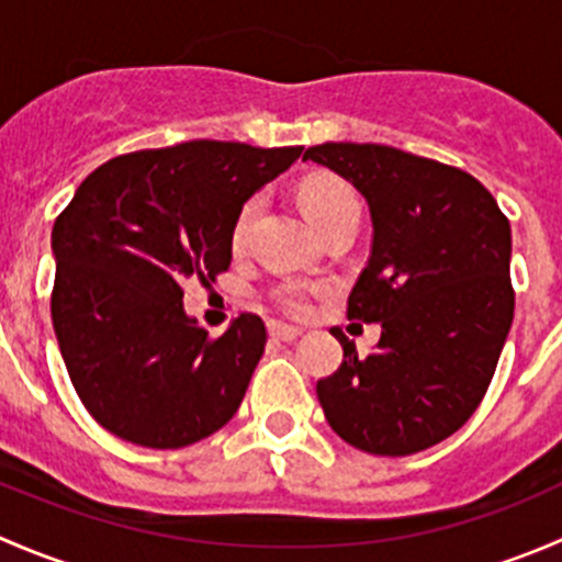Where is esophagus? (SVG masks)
<instances>
[{"label": "esophagus", "instance_id": "esophagus-1", "mask_svg": "<svg viewBox=\"0 0 562 562\" xmlns=\"http://www.w3.org/2000/svg\"><path fill=\"white\" fill-rule=\"evenodd\" d=\"M302 334V328L285 326V323H269V337L280 339V342H293Z\"/></svg>", "mask_w": 562, "mask_h": 562}]
</instances>
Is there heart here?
Listing matches in <instances>:
<instances>
[{"label":"heart","mask_w":562,"mask_h":562,"mask_svg":"<svg viewBox=\"0 0 562 562\" xmlns=\"http://www.w3.org/2000/svg\"><path fill=\"white\" fill-rule=\"evenodd\" d=\"M260 203H263L260 195L247 198L241 203L239 214L234 220V228H231V247L234 249L247 245L249 228H252L255 217H258ZM299 203H302L310 223L317 228V234H323L326 228L348 217H359V198L350 190L348 181L337 179V176L321 173L304 179L302 187H299ZM310 296H313V288L304 285V282H285V285L274 291V304L288 315H304L310 310Z\"/></svg>","instance_id":"1"}]
</instances>
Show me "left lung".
I'll return each mask as SVG.
<instances>
[{"instance_id":"obj_1","label":"left lung","mask_w":562,"mask_h":562,"mask_svg":"<svg viewBox=\"0 0 562 562\" xmlns=\"http://www.w3.org/2000/svg\"><path fill=\"white\" fill-rule=\"evenodd\" d=\"M304 160L367 198L372 252L348 317L381 323L370 356L339 328L342 364L317 381L345 443L407 457L454 435L495 375L514 321L512 225L470 173L381 144H321Z\"/></svg>"}]
</instances>
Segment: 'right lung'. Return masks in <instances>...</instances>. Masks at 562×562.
Listing matches in <instances>:
<instances>
[{"instance_id":"obj_1","label":"right lung","mask_w":562,"mask_h":562,"mask_svg":"<svg viewBox=\"0 0 562 562\" xmlns=\"http://www.w3.org/2000/svg\"><path fill=\"white\" fill-rule=\"evenodd\" d=\"M302 146L187 140L113 157L56 217L50 317L94 422L146 449H184L239 411L266 348L241 313L220 337L184 315L187 280L228 271L231 228Z\"/></svg>"}]
</instances>
